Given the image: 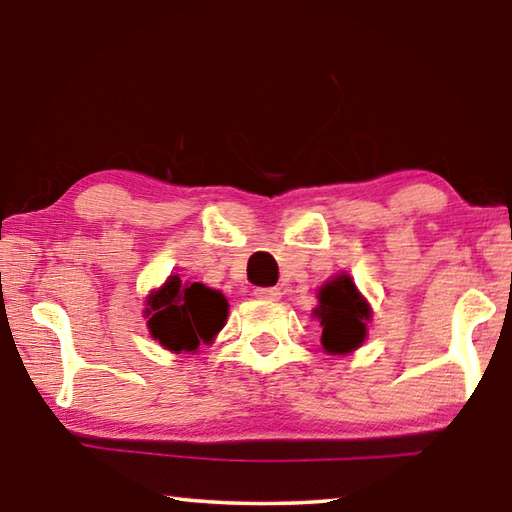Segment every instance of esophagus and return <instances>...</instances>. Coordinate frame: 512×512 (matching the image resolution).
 Masks as SVG:
<instances>
[{"label": "esophagus", "instance_id": "obj_1", "mask_svg": "<svg viewBox=\"0 0 512 512\" xmlns=\"http://www.w3.org/2000/svg\"><path fill=\"white\" fill-rule=\"evenodd\" d=\"M255 296H257L259 300H280L282 291L277 289V287H257V289H255Z\"/></svg>", "mask_w": 512, "mask_h": 512}]
</instances>
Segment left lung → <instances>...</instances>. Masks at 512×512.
Masks as SVG:
<instances>
[{"label": "left lung", "instance_id": "obj_1", "mask_svg": "<svg viewBox=\"0 0 512 512\" xmlns=\"http://www.w3.org/2000/svg\"><path fill=\"white\" fill-rule=\"evenodd\" d=\"M320 305L316 316L323 325V348L332 354H343L359 348L366 339V320L370 309L359 296L350 275H339L327 282L318 293Z\"/></svg>", "mask_w": 512, "mask_h": 512}]
</instances>
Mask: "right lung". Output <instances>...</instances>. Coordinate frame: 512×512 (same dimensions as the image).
Returning <instances> with one entry per match:
<instances>
[{
	"instance_id": "right-lung-1",
	"label": "right lung",
	"mask_w": 512,
	"mask_h": 512,
	"mask_svg": "<svg viewBox=\"0 0 512 512\" xmlns=\"http://www.w3.org/2000/svg\"><path fill=\"white\" fill-rule=\"evenodd\" d=\"M149 329L171 352H192L212 341L228 318V302L221 291L201 282L185 284L171 275L160 291L149 296Z\"/></svg>"
}]
</instances>
